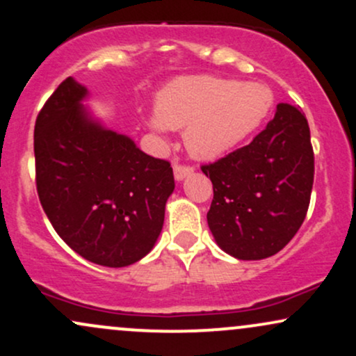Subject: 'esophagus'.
<instances>
[{
    "label": "esophagus",
    "instance_id": "34e87169",
    "mask_svg": "<svg viewBox=\"0 0 356 356\" xmlns=\"http://www.w3.org/2000/svg\"><path fill=\"white\" fill-rule=\"evenodd\" d=\"M192 172H194V169H192V167H189V165H179V164L174 165L175 181H184V179H186L187 175H191Z\"/></svg>",
    "mask_w": 356,
    "mask_h": 356
}]
</instances>
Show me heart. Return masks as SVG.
Returning a JSON list of instances; mask_svg holds the SVG:
<instances>
[{
  "label": "heart",
  "instance_id": "obj_1",
  "mask_svg": "<svg viewBox=\"0 0 356 356\" xmlns=\"http://www.w3.org/2000/svg\"><path fill=\"white\" fill-rule=\"evenodd\" d=\"M271 107L273 93L266 85L212 75L181 76L159 92L147 125L159 136L186 129L187 150L211 161L246 140Z\"/></svg>",
  "mask_w": 356,
  "mask_h": 356
}]
</instances>
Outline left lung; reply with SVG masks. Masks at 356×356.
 <instances>
[{
    "instance_id": "left-lung-1",
    "label": "left lung",
    "mask_w": 356,
    "mask_h": 356,
    "mask_svg": "<svg viewBox=\"0 0 356 356\" xmlns=\"http://www.w3.org/2000/svg\"><path fill=\"white\" fill-rule=\"evenodd\" d=\"M214 189L207 224L218 246L236 259L280 252L306 218L314 155L308 120L280 104L275 118L249 145L202 165Z\"/></svg>"
}]
</instances>
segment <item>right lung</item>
Instances as JSON below:
<instances>
[{
  "instance_id": "right-lung-1",
  "label": "right lung",
  "mask_w": 356,
  "mask_h": 356,
  "mask_svg": "<svg viewBox=\"0 0 356 356\" xmlns=\"http://www.w3.org/2000/svg\"><path fill=\"white\" fill-rule=\"evenodd\" d=\"M87 99V87L68 76L38 113V197L76 254L100 266H130L157 243L175 187L172 167L107 129Z\"/></svg>"
}]
</instances>
